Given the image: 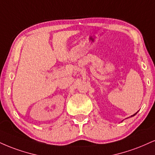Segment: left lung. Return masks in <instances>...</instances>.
<instances>
[{
    "mask_svg": "<svg viewBox=\"0 0 155 155\" xmlns=\"http://www.w3.org/2000/svg\"><path fill=\"white\" fill-rule=\"evenodd\" d=\"M137 113H135V114H134V115H131V117H133V116H134V115H136V114H137ZM122 121H123V120H122Z\"/></svg>",
    "mask_w": 155,
    "mask_h": 155,
    "instance_id": "1",
    "label": "left lung"
}]
</instances>
